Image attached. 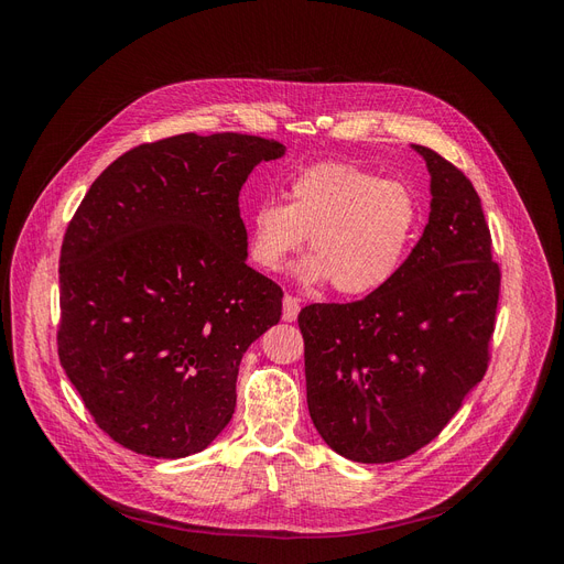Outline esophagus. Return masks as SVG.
Segmentation results:
<instances>
[{"instance_id":"obj_1","label":"esophagus","mask_w":564,"mask_h":564,"mask_svg":"<svg viewBox=\"0 0 564 564\" xmlns=\"http://www.w3.org/2000/svg\"><path fill=\"white\" fill-rule=\"evenodd\" d=\"M299 311H301V301L292 294H286L284 301H282V319L284 322H294L299 317Z\"/></svg>"}]
</instances>
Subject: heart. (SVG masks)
<instances>
[{
  "label": "heart",
  "instance_id": "b5f03b06",
  "mask_svg": "<svg viewBox=\"0 0 564 564\" xmlns=\"http://www.w3.org/2000/svg\"><path fill=\"white\" fill-rule=\"evenodd\" d=\"M284 197L286 204L265 199L251 209V259L278 272L308 237L313 253L296 265L299 280H332L344 296L371 294L395 278L421 218L419 199L404 183L344 162L303 169Z\"/></svg>",
  "mask_w": 564,
  "mask_h": 564
}]
</instances>
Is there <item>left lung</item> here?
<instances>
[{"instance_id":"obj_1","label":"left lung","mask_w":564,"mask_h":564,"mask_svg":"<svg viewBox=\"0 0 564 564\" xmlns=\"http://www.w3.org/2000/svg\"><path fill=\"white\" fill-rule=\"evenodd\" d=\"M431 174V214L388 284L299 315L308 412L357 464L406 458L440 435L487 371L501 272L482 202L454 164L412 145Z\"/></svg>"}]
</instances>
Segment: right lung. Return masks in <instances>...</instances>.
<instances>
[{"mask_svg":"<svg viewBox=\"0 0 564 564\" xmlns=\"http://www.w3.org/2000/svg\"><path fill=\"white\" fill-rule=\"evenodd\" d=\"M286 148L181 133L117 158L61 249L58 357L119 445L155 458L207 449L232 419L242 355L282 315L247 265L240 191Z\"/></svg>","mask_w":564,"mask_h":564,"instance_id":"add662e5","label":"right lung"}]
</instances>
